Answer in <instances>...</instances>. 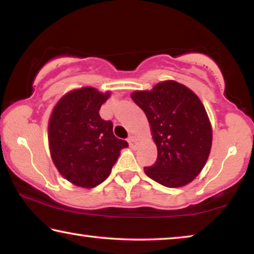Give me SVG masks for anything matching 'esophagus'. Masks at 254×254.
<instances>
[{"mask_svg":"<svg viewBox=\"0 0 254 254\" xmlns=\"http://www.w3.org/2000/svg\"><path fill=\"white\" fill-rule=\"evenodd\" d=\"M127 142L130 144V148L131 149H135L136 145H137V140L134 135H130L127 137Z\"/></svg>","mask_w":254,"mask_h":254,"instance_id":"34e87169","label":"esophagus"}]
</instances>
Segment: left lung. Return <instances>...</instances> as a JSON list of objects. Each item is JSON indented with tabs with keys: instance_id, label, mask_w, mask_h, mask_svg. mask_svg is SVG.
<instances>
[{
	"instance_id": "left-lung-1",
	"label": "left lung",
	"mask_w": 254,
	"mask_h": 254,
	"mask_svg": "<svg viewBox=\"0 0 254 254\" xmlns=\"http://www.w3.org/2000/svg\"><path fill=\"white\" fill-rule=\"evenodd\" d=\"M151 127L158 157L144 173L162 186L182 187L204 168L212 147V127L203 103L183 84L166 80L152 91L131 95Z\"/></svg>"
}]
</instances>
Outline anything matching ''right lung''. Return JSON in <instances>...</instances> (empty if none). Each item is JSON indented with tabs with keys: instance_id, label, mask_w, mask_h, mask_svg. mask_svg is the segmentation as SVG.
Wrapping results in <instances>:
<instances>
[{
	"instance_id": "add662e5",
	"label": "right lung",
	"mask_w": 254,
	"mask_h": 254,
	"mask_svg": "<svg viewBox=\"0 0 254 254\" xmlns=\"http://www.w3.org/2000/svg\"><path fill=\"white\" fill-rule=\"evenodd\" d=\"M110 93L84 87L60 98L50 117L48 139L55 166L76 186L93 188L104 182L127 141L113 134V123L100 117Z\"/></svg>"
}]
</instances>
